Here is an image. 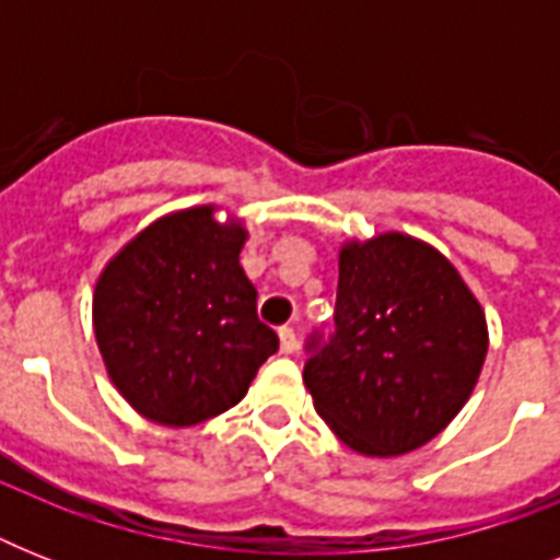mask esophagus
<instances>
[{
	"instance_id": "1",
	"label": "esophagus",
	"mask_w": 560,
	"mask_h": 560,
	"mask_svg": "<svg viewBox=\"0 0 560 560\" xmlns=\"http://www.w3.org/2000/svg\"><path fill=\"white\" fill-rule=\"evenodd\" d=\"M279 346H281V354H293V351L299 349L296 331H293L290 325H284V328H279Z\"/></svg>"
}]
</instances>
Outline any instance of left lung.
<instances>
[{"mask_svg": "<svg viewBox=\"0 0 560 560\" xmlns=\"http://www.w3.org/2000/svg\"><path fill=\"white\" fill-rule=\"evenodd\" d=\"M305 349V386L334 433L363 456H400L465 407L488 328L442 253L389 232L342 246L334 334Z\"/></svg>", "mask_w": 560, "mask_h": 560, "instance_id": "obj_1", "label": "left lung"}]
</instances>
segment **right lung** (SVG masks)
Returning a JSON list of instances; mask_svg holds the SVG:
<instances>
[{
    "label": "right lung",
    "instance_id": "right-lung-1",
    "mask_svg": "<svg viewBox=\"0 0 560 560\" xmlns=\"http://www.w3.org/2000/svg\"><path fill=\"white\" fill-rule=\"evenodd\" d=\"M244 241L241 223L197 206L151 223L101 272L92 296L101 358L130 407L156 424L226 412L279 351L237 264Z\"/></svg>",
    "mask_w": 560,
    "mask_h": 560
}]
</instances>
